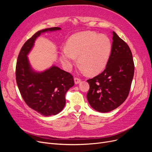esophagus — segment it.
Returning a JSON list of instances; mask_svg holds the SVG:
<instances>
[{
	"mask_svg": "<svg viewBox=\"0 0 152 152\" xmlns=\"http://www.w3.org/2000/svg\"><path fill=\"white\" fill-rule=\"evenodd\" d=\"M80 81H81V80L79 79V78H77V77H75L74 78V82H75V84H77L80 83Z\"/></svg>",
	"mask_w": 152,
	"mask_h": 152,
	"instance_id": "34e87169",
	"label": "esophagus"
}]
</instances>
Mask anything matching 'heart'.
<instances>
[{
	"mask_svg": "<svg viewBox=\"0 0 152 152\" xmlns=\"http://www.w3.org/2000/svg\"><path fill=\"white\" fill-rule=\"evenodd\" d=\"M112 48V42L107 35L92 31L80 32L68 39L66 48L61 50V61L65 69L70 70L76 56H79L82 71L96 75L107 66Z\"/></svg>",
	"mask_w": 152,
	"mask_h": 152,
	"instance_id": "1",
	"label": "heart"
}]
</instances>
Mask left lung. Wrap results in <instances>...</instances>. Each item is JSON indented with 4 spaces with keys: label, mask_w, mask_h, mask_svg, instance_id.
Masks as SVG:
<instances>
[{
    "label": "left lung",
    "mask_w": 152,
    "mask_h": 152,
    "mask_svg": "<svg viewBox=\"0 0 152 152\" xmlns=\"http://www.w3.org/2000/svg\"><path fill=\"white\" fill-rule=\"evenodd\" d=\"M112 52L104 70L87 80L89 90L87 98L91 107L106 113L122 104L129 93L134 65L128 45L115 31Z\"/></svg>",
    "instance_id": "left-lung-1"
}]
</instances>
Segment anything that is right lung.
<instances>
[{"mask_svg": "<svg viewBox=\"0 0 152 152\" xmlns=\"http://www.w3.org/2000/svg\"><path fill=\"white\" fill-rule=\"evenodd\" d=\"M59 30L53 27L36 32L23 45L16 63V83L23 99L30 108L45 117L55 115L63 109L65 94L74 86V80L70 73L55 65L44 72L34 71L27 55L40 34Z\"/></svg>", "mask_w": 152, "mask_h": 152, "instance_id": "obj_1", "label": "right lung"}]
</instances>
